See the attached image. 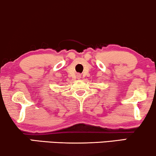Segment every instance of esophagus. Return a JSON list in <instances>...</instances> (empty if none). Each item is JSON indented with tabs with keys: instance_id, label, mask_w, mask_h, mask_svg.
Segmentation results:
<instances>
[{
	"instance_id": "34e87169",
	"label": "esophagus",
	"mask_w": 156,
	"mask_h": 156,
	"mask_svg": "<svg viewBox=\"0 0 156 156\" xmlns=\"http://www.w3.org/2000/svg\"><path fill=\"white\" fill-rule=\"evenodd\" d=\"M80 76H79V77H80Z\"/></svg>"
}]
</instances>
